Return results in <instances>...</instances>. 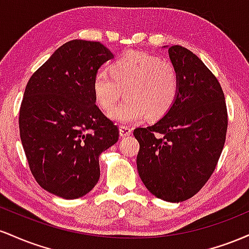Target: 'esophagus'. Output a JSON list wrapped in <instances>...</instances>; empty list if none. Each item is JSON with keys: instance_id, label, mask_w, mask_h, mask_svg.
<instances>
[{"instance_id": "1", "label": "esophagus", "mask_w": 249, "mask_h": 249, "mask_svg": "<svg viewBox=\"0 0 249 249\" xmlns=\"http://www.w3.org/2000/svg\"><path fill=\"white\" fill-rule=\"evenodd\" d=\"M119 133H121V137H127L132 133V128L125 126V125H121L119 126Z\"/></svg>"}]
</instances>
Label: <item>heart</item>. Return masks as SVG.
<instances>
[{"instance_id":"heart-1","label":"heart","mask_w":249,"mask_h":249,"mask_svg":"<svg viewBox=\"0 0 249 249\" xmlns=\"http://www.w3.org/2000/svg\"><path fill=\"white\" fill-rule=\"evenodd\" d=\"M93 95L103 110L111 111L123 96L127 97L111 113L123 124L148 117L157 121L172 110L179 97L180 76L171 62L141 51H126L93 78Z\"/></svg>"}]
</instances>
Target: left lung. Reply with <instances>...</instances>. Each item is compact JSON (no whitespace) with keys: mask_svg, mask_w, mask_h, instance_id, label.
Returning a JSON list of instances; mask_svg holds the SVG:
<instances>
[{"mask_svg":"<svg viewBox=\"0 0 249 249\" xmlns=\"http://www.w3.org/2000/svg\"><path fill=\"white\" fill-rule=\"evenodd\" d=\"M168 53L180 76L178 99L160 121L133 134L145 186L157 198L180 202L196 196L213 174L228 116L221 85L201 59L181 45H171Z\"/></svg>","mask_w":249,"mask_h":249,"instance_id":"8db88e82","label":"left lung"}]
</instances>
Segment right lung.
<instances>
[{"mask_svg":"<svg viewBox=\"0 0 249 249\" xmlns=\"http://www.w3.org/2000/svg\"><path fill=\"white\" fill-rule=\"evenodd\" d=\"M112 53L99 42L59 47L29 78L19 107V137L42 188L77 199L98 182L99 154L118 142V126L96 105L93 78Z\"/></svg>","mask_w":249,"mask_h":249,"instance_id":"obj_1","label":"right lung"}]
</instances>
